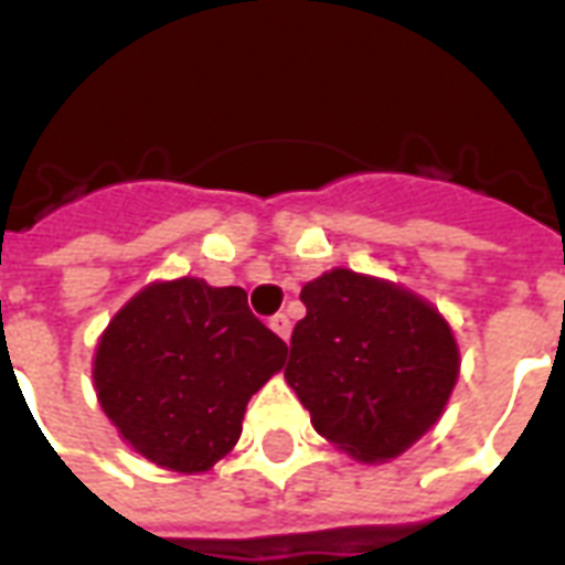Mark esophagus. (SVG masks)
Segmentation results:
<instances>
[{
  "instance_id": "obj_1",
  "label": "esophagus",
  "mask_w": 565,
  "mask_h": 565,
  "mask_svg": "<svg viewBox=\"0 0 565 565\" xmlns=\"http://www.w3.org/2000/svg\"><path fill=\"white\" fill-rule=\"evenodd\" d=\"M269 327L275 332H278V335H281L284 342L290 339V330H294V327H290V318H287V315H275V318L269 320Z\"/></svg>"
}]
</instances>
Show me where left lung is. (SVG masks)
Returning a JSON list of instances; mask_svg holds the SVG:
<instances>
[{
  "instance_id": "8db88e82",
  "label": "left lung",
  "mask_w": 565,
  "mask_h": 565,
  "mask_svg": "<svg viewBox=\"0 0 565 565\" xmlns=\"http://www.w3.org/2000/svg\"><path fill=\"white\" fill-rule=\"evenodd\" d=\"M284 379L320 436L393 460L436 424L460 372L454 332L403 287L332 269L302 287Z\"/></svg>"
}]
</instances>
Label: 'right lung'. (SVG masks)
<instances>
[{"mask_svg":"<svg viewBox=\"0 0 565 565\" xmlns=\"http://www.w3.org/2000/svg\"><path fill=\"white\" fill-rule=\"evenodd\" d=\"M287 344L254 318L242 287L150 284L96 348L103 412L141 457L205 472L242 436L245 405L284 366Z\"/></svg>","mask_w":565,"mask_h":565,"instance_id":"1","label":"right lung"}]
</instances>
